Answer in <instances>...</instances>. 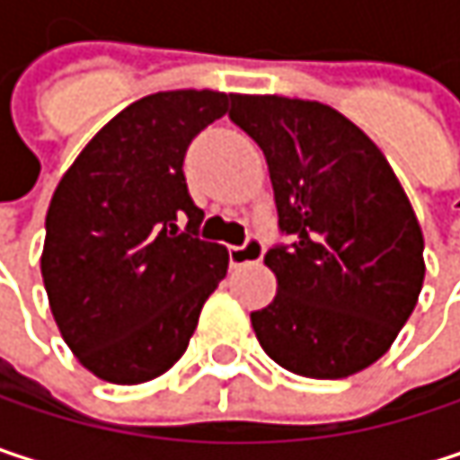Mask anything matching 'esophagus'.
<instances>
[{"label": "esophagus", "instance_id": "obj_1", "mask_svg": "<svg viewBox=\"0 0 460 460\" xmlns=\"http://www.w3.org/2000/svg\"><path fill=\"white\" fill-rule=\"evenodd\" d=\"M266 252V242L261 236H247L244 244H234L229 247L231 266H247V263H258Z\"/></svg>", "mask_w": 460, "mask_h": 460}]
</instances>
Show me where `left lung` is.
Here are the masks:
<instances>
[{"mask_svg":"<svg viewBox=\"0 0 460 460\" xmlns=\"http://www.w3.org/2000/svg\"><path fill=\"white\" fill-rule=\"evenodd\" d=\"M229 119L266 156L279 231L274 301L250 322L304 378H346L389 351L423 285V234L381 148L317 101L234 95Z\"/></svg>","mask_w":460,"mask_h":460,"instance_id":"obj_1","label":"left lung"}]
</instances>
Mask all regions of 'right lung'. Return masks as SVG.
<instances>
[{"instance_id":"obj_1","label":"right lung","mask_w":460,"mask_h":460,"mask_svg":"<svg viewBox=\"0 0 460 460\" xmlns=\"http://www.w3.org/2000/svg\"><path fill=\"white\" fill-rule=\"evenodd\" d=\"M229 101L216 90L140 98L82 148L52 194L42 250L49 309L76 359L109 384L170 370L226 277V247L199 239L205 213L183 159Z\"/></svg>"}]
</instances>
